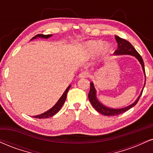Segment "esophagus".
Here are the masks:
<instances>
[{
    "instance_id": "obj_1",
    "label": "esophagus",
    "mask_w": 153,
    "mask_h": 153,
    "mask_svg": "<svg viewBox=\"0 0 153 153\" xmlns=\"http://www.w3.org/2000/svg\"><path fill=\"white\" fill-rule=\"evenodd\" d=\"M89 76V73L88 71H83L82 73H80L79 74V78H88Z\"/></svg>"
}]
</instances>
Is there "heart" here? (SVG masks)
<instances>
[{"label":"heart","mask_w":153,"mask_h":153,"mask_svg":"<svg viewBox=\"0 0 153 153\" xmlns=\"http://www.w3.org/2000/svg\"><path fill=\"white\" fill-rule=\"evenodd\" d=\"M85 53L88 56H93L98 52L101 56H105L110 53L111 47L108 43L104 44L102 40H90L84 44Z\"/></svg>","instance_id":"b5f03b06"}]
</instances>
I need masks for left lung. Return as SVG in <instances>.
Wrapping results in <instances>:
<instances>
[{"mask_svg":"<svg viewBox=\"0 0 153 153\" xmlns=\"http://www.w3.org/2000/svg\"><path fill=\"white\" fill-rule=\"evenodd\" d=\"M115 40H116L117 43V48L116 51H115L113 53V55L115 56H123V55H129V56H134L135 58L138 60L142 66V68H143V73L145 75V83L144 86H143V89L140 92V94L137 98L136 99L135 101L134 102H132V104L129 105L124 107V108H111L109 107H107L104 105L103 104H102L100 101L98 100L97 97V92L95 90L94 84L93 82H91V89H90V92L88 93V98H89L90 102L92 104V105L93 106V108L97 110V112L102 114L103 115H107V116H110V115H117L120 114L125 113V112L128 111V110H130V108H132L133 106H135L136 104L138 102L140 97L142 93H143V88L145 87V67H144V62H143V58L140 56V55L137 52V51L135 49V48L132 46V45L128 41H127L126 40L123 39V38H120L119 36H115Z\"/></svg>","mask_w":153,"mask_h":153,"instance_id":"left-lung-1","label":"left lung"}]
</instances>
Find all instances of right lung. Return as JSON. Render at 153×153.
Returning <instances> with one entry per match:
<instances>
[{
    "label": "right lung",
    "instance_id": "obj_1",
    "mask_svg": "<svg viewBox=\"0 0 153 153\" xmlns=\"http://www.w3.org/2000/svg\"><path fill=\"white\" fill-rule=\"evenodd\" d=\"M53 35H43V34H38V35H36V36H34L33 38H32L30 40H34V39H36V38H44V39H48V38H49L50 37L52 36ZM71 85H69L68 87L66 88V90L65 91V92L63 93V94L62 95V96L60 97V99L58 100V102H56V104L53 105V107L51 108V109L47 110L46 112H45V113H42V114H40V115H35L33 116L34 118H40V119H42V118H48V117H51L53 116V115H55L56 114L58 113V112L61 109L62 106L63 105L64 102H65V99H66V97H67V93L68 91L70 90V88H71Z\"/></svg>",
    "mask_w": 153,
    "mask_h": 153
}]
</instances>
